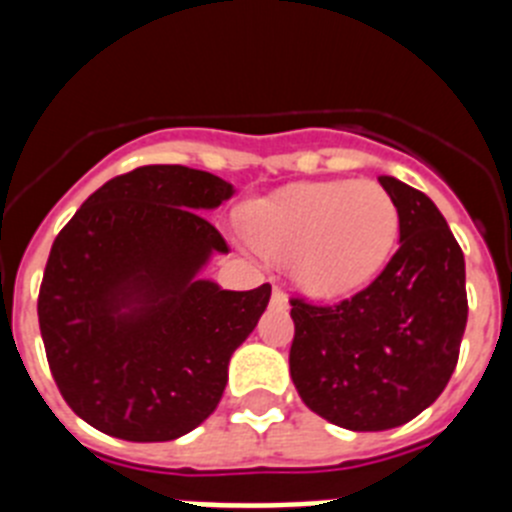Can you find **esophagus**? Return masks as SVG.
<instances>
[{
    "label": "esophagus",
    "instance_id": "34e87169",
    "mask_svg": "<svg viewBox=\"0 0 512 512\" xmlns=\"http://www.w3.org/2000/svg\"><path fill=\"white\" fill-rule=\"evenodd\" d=\"M271 302H274V305H279V307H287V295H284L282 289H274V292H271Z\"/></svg>",
    "mask_w": 512,
    "mask_h": 512
}]
</instances>
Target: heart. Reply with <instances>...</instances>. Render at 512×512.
Here are the masks:
<instances>
[{
    "label": "heart",
    "instance_id": "1",
    "mask_svg": "<svg viewBox=\"0 0 512 512\" xmlns=\"http://www.w3.org/2000/svg\"><path fill=\"white\" fill-rule=\"evenodd\" d=\"M246 235L315 297L351 295L372 282L397 238L395 200L377 182L325 179L251 202Z\"/></svg>",
    "mask_w": 512,
    "mask_h": 512
}]
</instances>
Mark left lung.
Wrapping results in <instances>:
<instances>
[{"instance_id":"obj_1","label":"left lung","mask_w":512,"mask_h":512,"mask_svg":"<svg viewBox=\"0 0 512 512\" xmlns=\"http://www.w3.org/2000/svg\"><path fill=\"white\" fill-rule=\"evenodd\" d=\"M400 217V248L338 305L292 300L289 374L312 413L348 431H387L438 400L467 328L464 253L431 197L379 176Z\"/></svg>"}]
</instances>
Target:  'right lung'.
Instances as JSON below:
<instances>
[{
  "label": "right lung",
  "mask_w": 512,
  "mask_h": 512,
  "mask_svg": "<svg viewBox=\"0 0 512 512\" xmlns=\"http://www.w3.org/2000/svg\"><path fill=\"white\" fill-rule=\"evenodd\" d=\"M235 187L189 166L110 179L53 241L40 336L63 400L122 441H174L215 413L230 356L271 287L230 292L202 269L228 243L205 212Z\"/></svg>",
  "instance_id": "obj_1"
}]
</instances>
